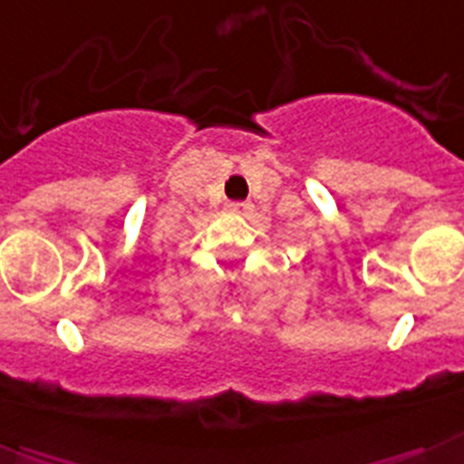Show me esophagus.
<instances>
[{
    "label": "esophagus",
    "mask_w": 464,
    "mask_h": 464,
    "mask_svg": "<svg viewBox=\"0 0 464 464\" xmlns=\"http://www.w3.org/2000/svg\"><path fill=\"white\" fill-rule=\"evenodd\" d=\"M227 209L232 211V214H248V211L253 209V205H250V202H227Z\"/></svg>",
    "instance_id": "1"
}]
</instances>
